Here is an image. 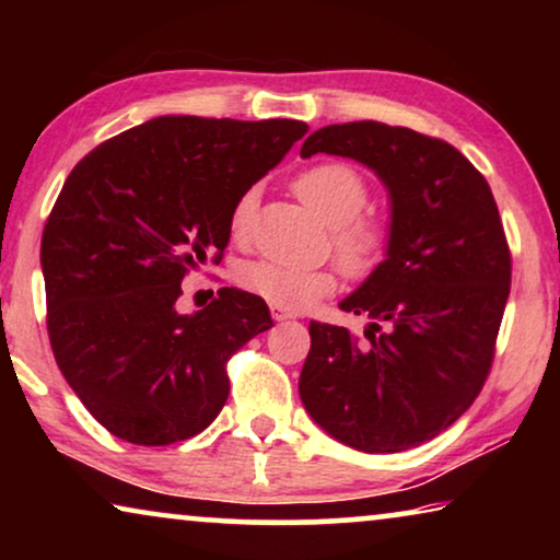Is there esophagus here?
I'll list each match as a JSON object with an SVG mask.
<instances>
[{
  "label": "esophagus",
  "mask_w": 560,
  "mask_h": 560,
  "mask_svg": "<svg viewBox=\"0 0 560 560\" xmlns=\"http://www.w3.org/2000/svg\"><path fill=\"white\" fill-rule=\"evenodd\" d=\"M270 313H272L275 320H288V318H293V313L285 311V308H280V305H270Z\"/></svg>",
  "instance_id": "obj_1"
}]
</instances>
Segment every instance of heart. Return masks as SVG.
<instances>
[{
	"mask_svg": "<svg viewBox=\"0 0 560 560\" xmlns=\"http://www.w3.org/2000/svg\"><path fill=\"white\" fill-rule=\"evenodd\" d=\"M301 201L334 229V249L349 272H370L385 249V229L362 217L366 183L354 167L320 163L303 171L293 183ZM257 211V190H247L234 203L229 234L236 244H247ZM240 288L285 311H303L336 288V275L324 267H298L280 259H252L236 270Z\"/></svg>",
	"mask_w": 560,
	"mask_h": 560,
	"instance_id": "heart-1",
	"label": "heart"
}]
</instances>
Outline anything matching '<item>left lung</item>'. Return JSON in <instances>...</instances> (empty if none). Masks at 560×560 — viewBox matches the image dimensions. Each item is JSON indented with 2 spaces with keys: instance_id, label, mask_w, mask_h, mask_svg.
Here are the masks:
<instances>
[{
  "instance_id": "1",
  "label": "left lung",
  "mask_w": 560,
  "mask_h": 560,
  "mask_svg": "<svg viewBox=\"0 0 560 560\" xmlns=\"http://www.w3.org/2000/svg\"><path fill=\"white\" fill-rule=\"evenodd\" d=\"M357 160L389 198L385 259L339 303L366 316V341L311 320L301 400L316 425L364 454L435 439L485 385L510 295V249L477 167L408 127L349 121L316 129L301 158Z\"/></svg>"
}]
</instances>
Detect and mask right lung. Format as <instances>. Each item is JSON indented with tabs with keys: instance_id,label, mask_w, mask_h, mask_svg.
Returning <instances> with one entry per match:
<instances>
[{
	"instance_id": "obj_1",
	"label": "right lung",
	"mask_w": 560,
	"mask_h": 560,
	"mask_svg": "<svg viewBox=\"0 0 560 560\" xmlns=\"http://www.w3.org/2000/svg\"><path fill=\"white\" fill-rule=\"evenodd\" d=\"M305 132L295 119L167 114L102 142L68 175L40 244L50 347L117 439L167 446L224 408L229 357L272 328L270 311L236 288L190 316L175 301L188 270L221 259L240 196Z\"/></svg>"
}]
</instances>
